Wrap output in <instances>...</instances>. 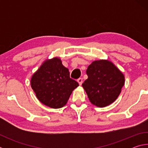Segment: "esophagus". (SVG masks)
I'll list each match as a JSON object with an SVG mask.
<instances>
[{"mask_svg": "<svg viewBox=\"0 0 148 148\" xmlns=\"http://www.w3.org/2000/svg\"><path fill=\"white\" fill-rule=\"evenodd\" d=\"M77 82H78V84H79V86H81V85L82 84V83H83V79L82 78H78L77 79Z\"/></svg>", "mask_w": 148, "mask_h": 148, "instance_id": "1", "label": "esophagus"}]
</instances>
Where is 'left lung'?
I'll use <instances>...</instances> for the list:
<instances>
[{"label": "left lung", "mask_w": 148, "mask_h": 148, "mask_svg": "<svg viewBox=\"0 0 148 148\" xmlns=\"http://www.w3.org/2000/svg\"><path fill=\"white\" fill-rule=\"evenodd\" d=\"M88 76L82 87L92 104L108 106L117 99L125 84L123 74L108 60L95 61L86 71Z\"/></svg>", "instance_id": "left-lung-1"}]
</instances>
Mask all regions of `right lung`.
Masks as SVG:
<instances>
[{"mask_svg": "<svg viewBox=\"0 0 148 148\" xmlns=\"http://www.w3.org/2000/svg\"><path fill=\"white\" fill-rule=\"evenodd\" d=\"M32 89L42 104L51 108H60L66 104L78 83L70 77L69 69L57 57L47 59L31 80Z\"/></svg>", "mask_w": 148, "mask_h": 148, "instance_id": "1", "label": "right lung"}]
</instances>
